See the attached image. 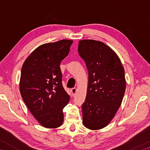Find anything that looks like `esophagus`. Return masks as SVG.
<instances>
[{"label":"esophagus","mask_w":150,"mask_h":150,"mask_svg":"<svg viewBox=\"0 0 150 150\" xmlns=\"http://www.w3.org/2000/svg\"><path fill=\"white\" fill-rule=\"evenodd\" d=\"M71 92L73 96H74V95H75V93H77V88H72L71 90Z\"/></svg>","instance_id":"obj_1"}]
</instances>
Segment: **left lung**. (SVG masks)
<instances>
[{
  "label": "left lung",
  "instance_id": "8db88e82",
  "mask_svg": "<svg viewBox=\"0 0 150 150\" xmlns=\"http://www.w3.org/2000/svg\"><path fill=\"white\" fill-rule=\"evenodd\" d=\"M78 52L88 71L82 122L88 129H100L113 119L122 103L126 84L124 67L117 53L100 41L79 40Z\"/></svg>",
  "mask_w": 150,
  "mask_h": 150
}]
</instances>
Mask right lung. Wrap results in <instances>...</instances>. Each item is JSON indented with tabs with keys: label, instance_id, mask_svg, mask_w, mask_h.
Segmentation results:
<instances>
[{
	"label": "right lung",
	"instance_id": "add662e5",
	"mask_svg": "<svg viewBox=\"0 0 150 150\" xmlns=\"http://www.w3.org/2000/svg\"><path fill=\"white\" fill-rule=\"evenodd\" d=\"M73 40L42 44L22 65L19 89L28 110L41 126L56 128L64 121L63 108L69 96L63 88L60 64L68 56Z\"/></svg>",
	"mask_w": 150,
	"mask_h": 150
}]
</instances>
